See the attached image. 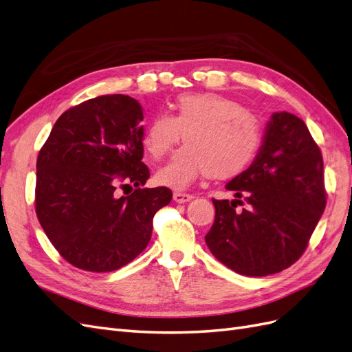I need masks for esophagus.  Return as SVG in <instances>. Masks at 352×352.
Masks as SVG:
<instances>
[{
	"instance_id": "esophagus-1",
	"label": "esophagus",
	"mask_w": 352,
	"mask_h": 352,
	"mask_svg": "<svg viewBox=\"0 0 352 352\" xmlns=\"http://www.w3.org/2000/svg\"><path fill=\"white\" fill-rule=\"evenodd\" d=\"M192 198H194L192 195L185 194V192H175L173 194V199L176 202H179V204H184V202H188V201H190Z\"/></svg>"
}]
</instances>
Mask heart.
Listing matches in <instances>:
<instances>
[{"label": "heart", "instance_id": "b5f03b06", "mask_svg": "<svg viewBox=\"0 0 352 352\" xmlns=\"http://www.w3.org/2000/svg\"><path fill=\"white\" fill-rule=\"evenodd\" d=\"M168 116L148 122L142 146L154 160L164 157L184 135L185 145L157 172V182L185 189L199 175L230 179L243 172L261 144L260 123L242 104L216 92L185 94L168 104Z\"/></svg>", "mask_w": 352, "mask_h": 352}]
</instances>
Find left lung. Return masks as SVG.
Masks as SVG:
<instances>
[{
  "mask_svg": "<svg viewBox=\"0 0 352 352\" xmlns=\"http://www.w3.org/2000/svg\"><path fill=\"white\" fill-rule=\"evenodd\" d=\"M226 189L236 199H212L216 216L206 235L220 263L258 278L300 258L326 207L322 151L300 117L274 113L257 158Z\"/></svg>",
  "mask_w": 352,
  "mask_h": 352,
  "instance_id": "obj_1",
  "label": "left lung"
}]
</instances>
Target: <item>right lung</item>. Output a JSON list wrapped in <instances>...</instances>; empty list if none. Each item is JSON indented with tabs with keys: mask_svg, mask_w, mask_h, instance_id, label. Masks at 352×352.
<instances>
[{
	"mask_svg": "<svg viewBox=\"0 0 352 352\" xmlns=\"http://www.w3.org/2000/svg\"><path fill=\"white\" fill-rule=\"evenodd\" d=\"M144 114L127 95H101L63 113L36 160L35 210L67 263L105 273L135 260L151 239L155 212L172 201L166 186L142 188ZM133 184L131 196L117 188Z\"/></svg>",
	"mask_w": 352,
	"mask_h": 352,
	"instance_id": "add662e5",
	"label": "right lung"
}]
</instances>
